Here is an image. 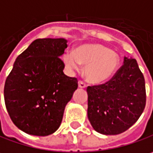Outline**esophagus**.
<instances>
[{"mask_svg": "<svg viewBox=\"0 0 153 153\" xmlns=\"http://www.w3.org/2000/svg\"><path fill=\"white\" fill-rule=\"evenodd\" d=\"M79 87H80V88H85V87H86V84H85L83 80H79Z\"/></svg>", "mask_w": 153, "mask_h": 153, "instance_id": "1", "label": "esophagus"}]
</instances>
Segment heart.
I'll return each mask as SVG.
<instances>
[{"label": "heart", "instance_id": "b5f03b06", "mask_svg": "<svg viewBox=\"0 0 153 153\" xmlns=\"http://www.w3.org/2000/svg\"><path fill=\"white\" fill-rule=\"evenodd\" d=\"M64 62L68 68L79 70L85 65L86 79L94 83H103L112 78L120 65L117 53L100 44H85L64 55Z\"/></svg>", "mask_w": 153, "mask_h": 153}]
</instances>
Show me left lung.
<instances>
[{
    "label": "left lung",
    "mask_w": 153,
    "mask_h": 153,
    "mask_svg": "<svg viewBox=\"0 0 153 153\" xmlns=\"http://www.w3.org/2000/svg\"><path fill=\"white\" fill-rule=\"evenodd\" d=\"M87 115L94 130L116 135L136 123L146 102L145 78L135 59L125 62L106 82L87 86Z\"/></svg>",
    "instance_id": "1"
}]
</instances>
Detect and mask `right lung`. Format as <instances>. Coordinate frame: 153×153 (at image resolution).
Listing matches in <instances>:
<instances>
[{
  "label": "right lung",
  "mask_w": 153,
  "mask_h": 153,
  "mask_svg": "<svg viewBox=\"0 0 153 153\" xmlns=\"http://www.w3.org/2000/svg\"><path fill=\"white\" fill-rule=\"evenodd\" d=\"M65 39H37L22 53L6 79L4 100L12 121L21 130L48 136L60 126L78 79L64 74L60 59Z\"/></svg>",
  "instance_id": "obj_1"
}]
</instances>
